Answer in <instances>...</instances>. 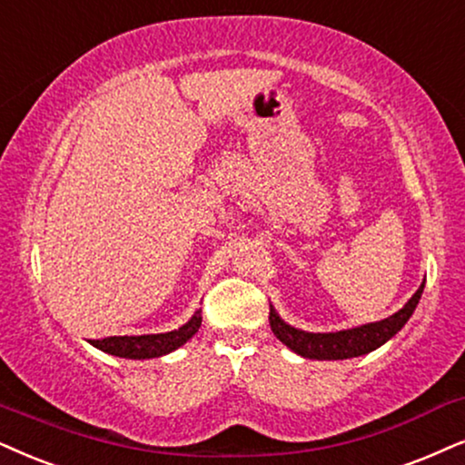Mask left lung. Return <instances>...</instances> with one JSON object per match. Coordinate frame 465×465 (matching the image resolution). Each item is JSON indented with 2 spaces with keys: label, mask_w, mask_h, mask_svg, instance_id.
Instances as JSON below:
<instances>
[{
  "label": "left lung",
  "mask_w": 465,
  "mask_h": 465,
  "mask_svg": "<svg viewBox=\"0 0 465 465\" xmlns=\"http://www.w3.org/2000/svg\"><path fill=\"white\" fill-rule=\"evenodd\" d=\"M422 290H425V281H422L414 296L386 320L337 332H307L296 326H290L285 320H281V315L270 304V328H272L274 337L287 345L293 354L311 358V361H345V358L364 356L369 351L378 350L386 341H391L408 324L416 304L420 301Z\"/></svg>",
  "instance_id": "left-lung-1"
}]
</instances>
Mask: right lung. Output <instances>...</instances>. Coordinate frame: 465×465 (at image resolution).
Instances as JSON below:
<instances>
[{"instance_id": "obj_1", "label": "right lung", "mask_w": 465, "mask_h": 465, "mask_svg": "<svg viewBox=\"0 0 465 465\" xmlns=\"http://www.w3.org/2000/svg\"><path fill=\"white\" fill-rule=\"evenodd\" d=\"M202 326V309L195 313L184 326L172 332L158 334H141V337H107L101 341H90L94 348H98L104 354L131 358V361H145V358H161L169 351H175L186 343Z\"/></svg>"}]
</instances>
